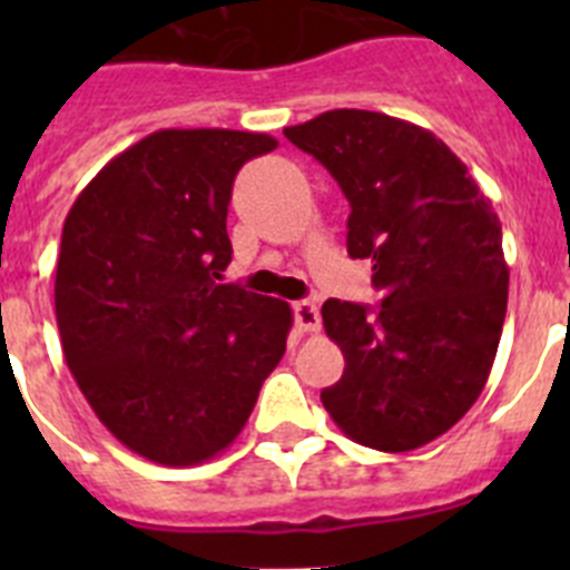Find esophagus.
Segmentation results:
<instances>
[{"instance_id": "34e87169", "label": "esophagus", "mask_w": 570, "mask_h": 570, "mask_svg": "<svg viewBox=\"0 0 570 570\" xmlns=\"http://www.w3.org/2000/svg\"><path fill=\"white\" fill-rule=\"evenodd\" d=\"M294 322H296V331H299V334H314V331H320L322 320H320V308H316V302H311V299L296 302Z\"/></svg>"}]
</instances>
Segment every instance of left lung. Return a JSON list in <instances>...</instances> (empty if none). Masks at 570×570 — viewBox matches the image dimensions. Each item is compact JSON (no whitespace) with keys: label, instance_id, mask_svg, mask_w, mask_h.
<instances>
[{"label":"left lung","instance_id":"left-lung-1","mask_svg":"<svg viewBox=\"0 0 570 570\" xmlns=\"http://www.w3.org/2000/svg\"><path fill=\"white\" fill-rule=\"evenodd\" d=\"M351 203L347 254L371 259L382 305L328 299L345 374L322 405L385 454L454 428L485 387L508 308L502 225L465 163L431 130L376 110H325L285 128Z\"/></svg>","mask_w":570,"mask_h":570}]
</instances>
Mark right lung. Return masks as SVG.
Wrapping results in <instances>:
<instances>
[{
	"instance_id": "1",
	"label": "right lung",
	"mask_w": 570,
	"mask_h": 570,
	"mask_svg": "<svg viewBox=\"0 0 570 570\" xmlns=\"http://www.w3.org/2000/svg\"><path fill=\"white\" fill-rule=\"evenodd\" d=\"M274 148L250 130H154L68 210L53 285L65 362L99 422L145 460L223 454L285 354L288 302L219 282L236 170Z\"/></svg>"
}]
</instances>
